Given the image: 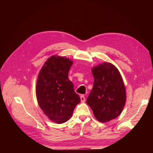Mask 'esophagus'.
Listing matches in <instances>:
<instances>
[{"label": "esophagus", "mask_w": 153, "mask_h": 153, "mask_svg": "<svg viewBox=\"0 0 153 153\" xmlns=\"http://www.w3.org/2000/svg\"><path fill=\"white\" fill-rule=\"evenodd\" d=\"M80 100L82 102H85V97L83 95H80Z\"/></svg>", "instance_id": "1"}]
</instances>
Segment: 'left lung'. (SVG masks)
<instances>
[{
	"instance_id": "8db88e82",
	"label": "left lung",
	"mask_w": 153,
	"mask_h": 153,
	"mask_svg": "<svg viewBox=\"0 0 153 153\" xmlns=\"http://www.w3.org/2000/svg\"><path fill=\"white\" fill-rule=\"evenodd\" d=\"M93 87L87 99L94 116L100 122L117 118L126 101L124 83L121 74L111 63L104 62L92 69Z\"/></svg>"
}]
</instances>
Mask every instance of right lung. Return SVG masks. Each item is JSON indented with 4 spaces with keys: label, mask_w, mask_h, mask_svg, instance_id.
Masks as SVG:
<instances>
[{
    "label": "right lung",
    "mask_w": 153,
    "mask_h": 153,
    "mask_svg": "<svg viewBox=\"0 0 153 153\" xmlns=\"http://www.w3.org/2000/svg\"><path fill=\"white\" fill-rule=\"evenodd\" d=\"M73 62L63 56H52L39 71L36 85L38 104L52 121L63 123L70 120L80 97L74 91L68 71Z\"/></svg>",
    "instance_id": "right-lung-1"
}]
</instances>
